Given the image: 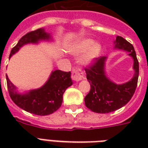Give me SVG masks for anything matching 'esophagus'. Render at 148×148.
Returning <instances> with one entry per match:
<instances>
[{"label":"esophagus","mask_w":148,"mask_h":148,"mask_svg":"<svg viewBox=\"0 0 148 148\" xmlns=\"http://www.w3.org/2000/svg\"><path fill=\"white\" fill-rule=\"evenodd\" d=\"M71 77L75 81H81L84 78V72L81 68H76L73 69L71 72Z\"/></svg>","instance_id":"1"}]
</instances>
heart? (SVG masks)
<instances>
[{"label":"heart","mask_w":148,"mask_h":148,"mask_svg":"<svg viewBox=\"0 0 148 148\" xmlns=\"http://www.w3.org/2000/svg\"><path fill=\"white\" fill-rule=\"evenodd\" d=\"M92 40H89V39H85V40H81L80 42L77 45L75 49H74V53L78 54V53H83L84 51H85L88 48V49L84 55L83 60L85 62H88L93 60L94 58L98 56L101 51V45L97 44V43H94L92 45ZM91 46H90V45Z\"/></svg>","instance_id":"obj_1"}]
</instances>
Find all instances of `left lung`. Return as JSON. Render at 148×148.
Here are the masks:
<instances>
[{
	"mask_svg": "<svg viewBox=\"0 0 148 148\" xmlns=\"http://www.w3.org/2000/svg\"><path fill=\"white\" fill-rule=\"evenodd\" d=\"M114 43L115 48L129 51V55L133 58L134 75L128 82L116 84L104 74L106 57L95 58L90 64L85 67L90 90L84 97V103L86 107L93 112L105 114L124 107L133 97L138 85L139 63L133 45L121 36H117Z\"/></svg>",
	"mask_w": 148,
	"mask_h": 148,
	"instance_id": "1",
	"label": "left lung"
}]
</instances>
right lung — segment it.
I'll use <instances>...</instances> for the list:
<instances>
[{"mask_svg": "<svg viewBox=\"0 0 148 148\" xmlns=\"http://www.w3.org/2000/svg\"><path fill=\"white\" fill-rule=\"evenodd\" d=\"M48 38L49 34L45 32V29L39 28L28 32L13 47L9 58L25 44L37 43L38 40H47ZM6 79L8 93L14 103L27 112L40 116L51 114L59 109L62 103L64 93L68 87L72 85L71 71H62L60 70L52 72L47 83L42 88L31 90L25 95L17 94L15 90L16 88L7 75Z\"/></svg>", "mask_w": 148, "mask_h": 148, "instance_id": "obj_1", "label": "right lung"}]
</instances>
